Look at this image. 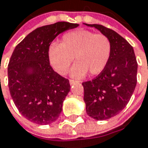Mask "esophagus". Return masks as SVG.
I'll use <instances>...</instances> for the list:
<instances>
[{"mask_svg":"<svg viewBox=\"0 0 148 148\" xmlns=\"http://www.w3.org/2000/svg\"><path fill=\"white\" fill-rule=\"evenodd\" d=\"M79 81H77V80H74V79H70L69 80V84H70V85H73V84H79Z\"/></svg>","mask_w":148,"mask_h":148,"instance_id":"esophagus-1","label":"esophagus"}]
</instances>
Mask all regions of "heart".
I'll use <instances>...</instances> for the list:
<instances>
[{"instance_id": "1", "label": "heart", "mask_w": 148, "mask_h": 148, "mask_svg": "<svg viewBox=\"0 0 148 148\" xmlns=\"http://www.w3.org/2000/svg\"><path fill=\"white\" fill-rule=\"evenodd\" d=\"M111 51V42L106 35L79 29L64 34L60 44H51L47 57L55 71L62 75L68 72L74 57L76 64L70 74L82 78L88 72L92 76L101 74L109 62Z\"/></svg>"}]
</instances>
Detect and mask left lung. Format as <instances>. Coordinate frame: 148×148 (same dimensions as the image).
Returning <instances> with one entry per match:
<instances>
[{
  "instance_id": "1",
  "label": "left lung",
  "mask_w": 148,
  "mask_h": 148,
  "mask_svg": "<svg viewBox=\"0 0 148 148\" xmlns=\"http://www.w3.org/2000/svg\"><path fill=\"white\" fill-rule=\"evenodd\" d=\"M106 35L112 51L105 69L92 81L84 82L86 111L97 120L118 115L126 106L137 84L138 63L133 47L112 29L100 24H88Z\"/></svg>"
}]
</instances>
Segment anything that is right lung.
Instances as JSON below:
<instances>
[{
  "label": "right lung",
  "mask_w": 148,
  "mask_h": 148,
  "mask_svg": "<svg viewBox=\"0 0 148 148\" xmlns=\"http://www.w3.org/2000/svg\"><path fill=\"white\" fill-rule=\"evenodd\" d=\"M78 26L57 22L36 28L14 50L8 64L9 89L20 114L33 123L51 124L62 111L70 84L50 65L47 49L60 33Z\"/></svg>",
  "instance_id": "right-lung-1"
}]
</instances>
